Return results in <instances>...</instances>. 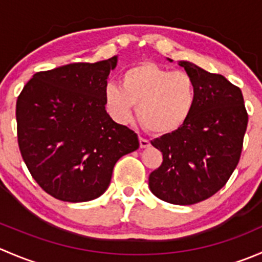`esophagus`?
Here are the masks:
<instances>
[{
  "label": "esophagus",
  "instance_id": "obj_1",
  "mask_svg": "<svg viewBox=\"0 0 262 262\" xmlns=\"http://www.w3.org/2000/svg\"><path fill=\"white\" fill-rule=\"evenodd\" d=\"M139 144H141V148H148L150 146V142L146 138H139Z\"/></svg>",
  "mask_w": 262,
  "mask_h": 262
}]
</instances>
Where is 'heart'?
<instances>
[{"mask_svg": "<svg viewBox=\"0 0 262 262\" xmlns=\"http://www.w3.org/2000/svg\"><path fill=\"white\" fill-rule=\"evenodd\" d=\"M198 100L194 78L155 63H141L123 73L119 84L105 87L104 101L115 121L129 123L138 106V118L149 132L170 134L191 116Z\"/></svg>", "mask_w": 262, "mask_h": 262, "instance_id": "b5f03b06", "label": "heart"}]
</instances>
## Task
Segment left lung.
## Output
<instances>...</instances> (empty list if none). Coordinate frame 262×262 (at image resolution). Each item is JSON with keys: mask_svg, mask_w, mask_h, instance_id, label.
<instances>
[{"mask_svg": "<svg viewBox=\"0 0 262 262\" xmlns=\"http://www.w3.org/2000/svg\"><path fill=\"white\" fill-rule=\"evenodd\" d=\"M179 64L196 83V105L180 129L150 142L162 152L163 162L150 172L148 185L163 202L191 205L212 196L231 178L248 115L241 90L226 77L186 60Z\"/></svg>", "mask_w": 262, "mask_h": 262, "instance_id": "8db88e82", "label": "left lung"}]
</instances>
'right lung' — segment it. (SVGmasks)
Returning a JSON list of instances; mask_svg holds the SVG:
<instances>
[{"label": "right lung", "mask_w": 262, "mask_h": 262, "mask_svg": "<svg viewBox=\"0 0 262 262\" xmlns=\"http://www.w3.org/2000/svg\"><path fill=\"white\" fill-rule=\"evenodd\" d=\"M118 57L38 72L16 102L17 142L39 186L62 202L104 194L116 161L139 148L137 133L105 110L104 91Z\"/></svg>", "instance_id": "obj_1"}]
</instances>
